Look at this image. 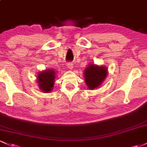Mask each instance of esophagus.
<instances>
[{
    "instance_id": "34e87169",
    "label": "esophagus",
    "mask_w": 147,
    "mask_h": 147,
    "mask_svg": "<svg viewBox=\"0 0 147 147\" xmlns=\"http://www.w3.org/2000/svg\"><path fill=\"white\" fill-rule=\"evenodd\" d=\"M67 67H69V69H72V67H73V63H71V62L67 63Z\"/></svg>"
}]
</instances>
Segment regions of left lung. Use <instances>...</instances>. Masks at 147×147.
I'll return each instance as SVG.
<instances>
[{"instance_id": "1", "label": "left lung", "mask_w": 147, "mask_h": 147, "mask_svg": "<svg viewBox=\"0 0 147 147\" xmlns=\"http://www.w3.org/2000/svg\"><path fill=\"white\" fill-rule=\"evenodd\" d=\"M107 70L105 67L91 64L86 67L84 71L85 82L87 86L91 89L97 88L102 84L107 77Z\"/></svg>"}]
</instances>
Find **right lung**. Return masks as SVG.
I'll return each instance as SVG.
<instances>
[{
	"label": "right lung",
	"instance_id": "1",
	"mask_svg": "<svg viewBox=\"0 0 147 147\" xmlns=\"http://www.w3.org/2000/svg\"><path fill=\"white\" fill-rule=\"evenodd\" d=\"M38 82L39 87L44 92H49L54 86L55 80V72L53 70L49 69L48 70L43 71L38 75Z\"/></svg>",
	"mask_w": 147,
	"mask_h": 147
}]
</instances>
